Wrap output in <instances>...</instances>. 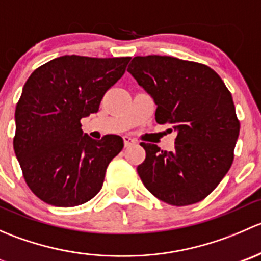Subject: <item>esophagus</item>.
I'll list each match as a JSON object with an SVG mask.
<instances>
[{"instance_id":"34e87169","label":"esophagus","mask_w":261,"mask_h":261,"mask_svg":"<svg viewBox=\"0 0 261 261\" xmlns=\"http://www.w3.org/2000/svg\"><path fill=\"white\" fill-rule=\"evenodd\" d=\"M136 141L134 140L133 138H130V136H127V135H125L123 136V144H125V147H127V146H130V145H134V144H135Z\"/></svg>"}]
</instances>
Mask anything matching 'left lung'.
<instances>
[{
  "label": "left lung",
  "mask_w": 261,
  "mask_h": 261,
  "mask_svg": "<svg viewBox=\"0 0 261 261\" xmlns=\"http://www.w3.org/2000/svg\"><path fill=\"white\" fill-rule=\"evenodd\" d=\"M127 72L154 98L156 122L177 133L173 151L140 144L146 152L138 167L144 186L172 206L202 201L233 162L240 122L230 91L207 65L173 57H135Z\"/></svg>",
  "instance_id": "8db88e82"
}]
</instances>
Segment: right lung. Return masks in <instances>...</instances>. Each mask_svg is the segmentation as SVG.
<instances>
[{
  "instance_id": "obj_1",
  "label": "right lung",
  "mask_w": 261,
  "mask_h": 261,
  "mask_svg": "<svg viewBox=\"0 0 261 261\" xmlns=\"http://www.w3.org/2000/svg\"><path fill=\"white\" fill-rule=\"evenodd\" d=\"M130 59L64 55L26 81L15 111L14 149L26 184L45 203L80 206L101 191L123 140L117 135L93 140L83 134L81 120L98 111Z\"/></svg>"
}]
</instances>
